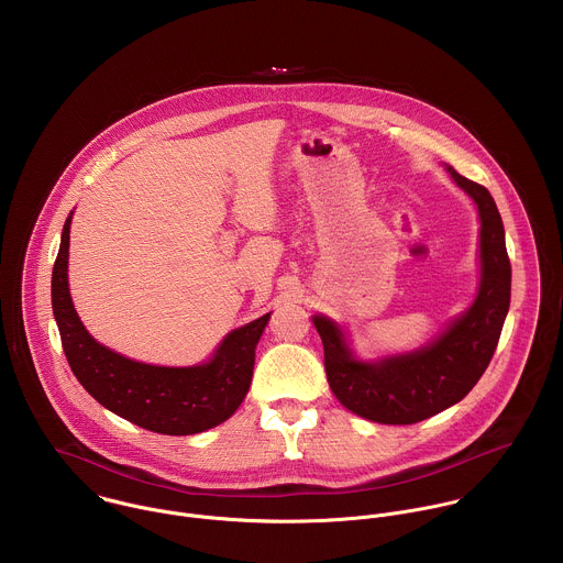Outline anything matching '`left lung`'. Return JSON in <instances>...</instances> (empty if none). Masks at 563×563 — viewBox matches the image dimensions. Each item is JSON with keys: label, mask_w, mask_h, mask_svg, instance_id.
Returning <instances> with one entry per match:
<instances>
[{"label": "left lung", "mask_w": 563, "mask_h": 563, "mask_svg": "<svg viewBox=\"0 0 563 563\" xmlns=\"http://www.w3.org/2000/svg\"><path fill=\"white\" fill-rule=\"evenodd\" d=\"M449 173L475 199L482 219V286L471 310L429 346L377 364L357 362L338 324L314 317L331 393L373 422L413 424L462 401L482 379L509 310L511 264L498 208L485 186L453 166Z\"/></svg>", "instance_id": "left-lung-1"}]
</instances>
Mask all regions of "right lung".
<instances>
[{
  "instance_id": "add662e5",
  "label": "right lung",
  "mask_w": 563,
  "mask_h": 563,
  "mask_svg": "<svg viewBox=\"0 0 563 563\" xmlns=\"http://www.w3.org/2000/svg\"><path fill=\"white\" fill-rule=\"evenodd\" d=\"M71 214L52 273V308L67 362L86 393L117 416L164 435H190L228 420L246 397L255 344L271 314L232 331L201 366L168 368L128 360L95 342L71 303L67 282Z\"/></svg>"
}]
</instances>
